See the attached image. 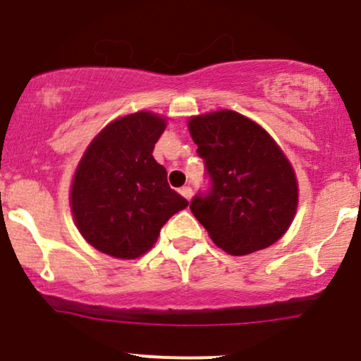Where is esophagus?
I'll use <instances>...</instances> for the list:
<instances>
[{"label":"esophagus","mask_w":361,"mask_h":361,"mask_svg":"<svg viewBox=\"0 0 361 361\" xmlns=\"http://www.w3.org/2000/svg\"><path fill=\"white\" fill-rule=\"evenodd\" d=\"M180 195L184 196V198L189 202V200H191V196H192V189L189 188V185H184V188L180 189Z\"/></svg>","instance_id":"esophagus-1"}]
</instances>
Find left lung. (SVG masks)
<instances>
[{"label":"left lung","mask_w":361,"mask_h":361,"mask_svg":"<svg viewBox=\"0 0 361 361\" xmlns=\"http://www.w3.org/2000/svg\"><path fill=\"white\" fill-rule=\"evenodd\" d=\"M210 189L191 200V212L217 247L244 256L279 240L293 221L298 184L274 138L233 110L189 119Z\"/></svg>","instance_id":"left-lung-1"}]
</instances>
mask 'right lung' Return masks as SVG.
<instances>
[{"label":"right lung","instance_id":"obj_1","mask_svg":"<svg viewBox=\"0 0 361 361\" xmlns=\"http://www.w3.org/2000/svg\"><path fill=\"white\" fill-rule=\"evenodd\" d=\"M165 119L137 112L103 128L82 156L71 184V212L94 249L135 259L158 240L163 224L188 207L152 156Z\"/></svg>","mask_w":361,"mask_h":361}]
</instances>
